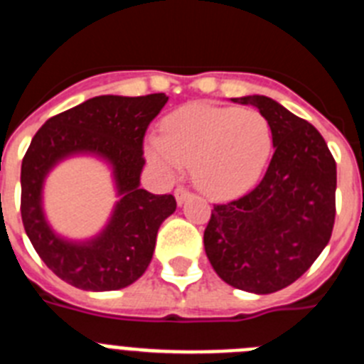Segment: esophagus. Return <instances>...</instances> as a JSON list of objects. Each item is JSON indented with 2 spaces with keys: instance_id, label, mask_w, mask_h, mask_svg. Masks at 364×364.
<instances>
[{
  "instance_id": "obj_1",
  "label": "esophagus",
  "mask_w": 364,
  "mask_h": 364,
  "mask_svg": "<svg viewBox=\"0 0 364 364\" xmlns=\"http://www.w3.org/2000/svg\"><path fill=\"white\" fill-rule=\"evenodd\" d=\"M189 195H191V191H189L188 188H184V186H178V188L175 189V198L178 204H182V202H184Z\"/></svg>"
}]
</instances>
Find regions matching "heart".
Instances as JSON below:
<instances>
[{"mask_svg":"<svg viewBox=\"0 0 364 364\" xmlns=\"http://www.w3.org/2000/svg\"><path fill=\"white\" fill-rule=\"evenodd\" d=\"M273 133L257 109L188 104L146 140L149 162L166 175L191 164L195 184L215 198L237 197L260 178L272 156Z\"/></svg>","mask_w":364,"mask_h":364,"instance_id":"heart-1","label":"heart"}]
</instances>
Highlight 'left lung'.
<instances>
[{
    "mask_svg": "<svg viewBox=\"0 0 364 364\" xmlns=\"http://www.w3.org/2000/svg\"><path fill=\"white\" fill-rule=\"evenodd\" d=\"M233 102L268 118L275 151L252 191L213 205L205 255L233 288L273 294L297 281L332 237L336 160L319 131L275 100L253 95Z\"/></svg>",
    "mask_w": 364,
    "mask_h": 364,
    "instance_id": "obj_1",
    "label": "left lung"
}]
</instances>
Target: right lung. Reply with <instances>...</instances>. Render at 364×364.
I'll list each match as a JSON object with an SVG mask.
<instances>
[{
	"mask_svg": "<svg viewBox=\"0 0 364 364\" xmlns=\"http://www.w3.org/2000/svg\"><path fill=\"white\" fill-rule=\"evenodd\" d=\"M167 100L164 92L96 96L49 118L32 138L21 162V220L40 259L70 286L120 290L142 277L149 266L160 224L176 210L173 195H153L140 188L144 136ZM78 152L98 154L112 164L122 198L96 240L69 243L44 220L41 188L54 163Z\"/></svg>",
	"mask_w": 364,
	"mask_h": 364,
	"instance_id": "add662e5",
	"label": "right lung"
}]
</instances>
